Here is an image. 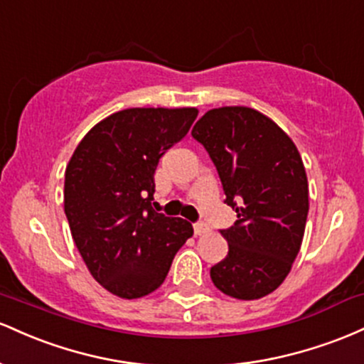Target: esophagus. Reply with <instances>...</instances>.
<instances>
[{
    "label": "esophagus",
    "mask_w": 364,
    "mask_h": 364,
    "mask_svg": "<svg viewBox=\"0 0 364 364\" xmlns=\"http://www.w3.org/2000/svg\"><path fill=\"white\" fill-rule=\"evenodd\" d=\"M208 230H210V227H208L206 223H203V222L194 223V234H196V235H203V234H206Z\"/></svg>",
    "instance_id": "esophagus-1"
}]
</instances>
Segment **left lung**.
Returning a JSON list of instances; mask_svg holds the SVG:
<instances>
[{"label": "left lung", "instance_id": "left-lung-1", "mask_svg": "<svg viewBox=\"0 0 364 364\" xmlns=\"http://www.w3.org/2000/svg\"><path fill=\"white\" fill-rule=\"evenodd\" d=\"M193 137L237 213L234 225L220 230L228 255L211 267V280L235 299H259L285 280L303 242L309 201L299 151L275 122L246 106L210 109Z\"/></svg>", "mask_w": 364, "mask_h": 364}]
</instances>
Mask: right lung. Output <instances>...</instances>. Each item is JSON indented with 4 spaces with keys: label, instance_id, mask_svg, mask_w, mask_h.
I'll use <instances>...</instances> for the list:
<instances>
[{
    "label": "right lung",
    "instance_id": "obj_1",
    "mask_svg": "<svg viewBox=\"0 0 364 364\" xmlns=\"http://www.w3.org/2000/svg\"><path fill=\"white\" fill-rule=\"evenodd\" d=\"M196 108H129L85 134L65 171V215L89 272L106 291L137 299L165 282L194 234L153 208L160 158L186 137Z\"/></svg>",
    "mask_w": 364,
    "mask_h": 364
}]
</instances>
